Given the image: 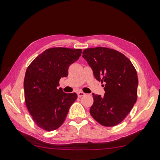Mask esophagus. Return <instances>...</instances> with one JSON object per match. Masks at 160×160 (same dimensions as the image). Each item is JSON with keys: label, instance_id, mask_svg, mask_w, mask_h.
Wrapping results in <instances>:
<instances>
[{"label": "esophagus", "instance_id": "obj_1", "mask_svg": "<svg viewBox=\"0 0 160 160\" xmlns=\"http://www.w3.org/2000/svg\"><path fill=\"white\" fill-rule=\"evenodd\" d=\"M85 95V93H83V92H81V91L78 92V93H77V96H78V98H81L82 96H83Z\"/></svg>", "mask_w": 160, "mask_h": 160}]
</instances>
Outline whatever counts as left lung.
Returning a JSON list of instances; mask_svg holds the SVG:
<instances>
[{
    "label": "left lung",
    "instance_id": "8db88e82",
    "mask_svg": "<svg viewBox=\"0 0 160 160\" xmlns=\"http://www.w3.org/2000/svg\"><path fill=\"white\" fill-rule=\"evenodd\" d=\"M83 57L97 80L105 83V95L93 93L90 114L105 127L118 125L132 109L138 98V74L128 58L107 47L86 49Z\"/></svg>",
    "mask_w": 160,
    "mask_h": 160
}]
</instances>
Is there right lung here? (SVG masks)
Here are the masks:
<instances>
[{
  "instance_id": "right-lung-1",
  "label": "right lung",
  "mask_w": 160,
  "mask_h": 160,
  "mask_svg": "<svg viewBox=\"0 0 160 160\" xmlns=\"http://www.w3.org/2000/svg\"><path fill=\"white\" fill-rule=\"evenodd\" d=\"M81 49L53 47L43 51L27 67L25 79V100L28 112L38 127L48 132L63 123L69 108L77 98L75 93L58 89L61 77L79 59Z\"/></svg>"
}]
</instances>
